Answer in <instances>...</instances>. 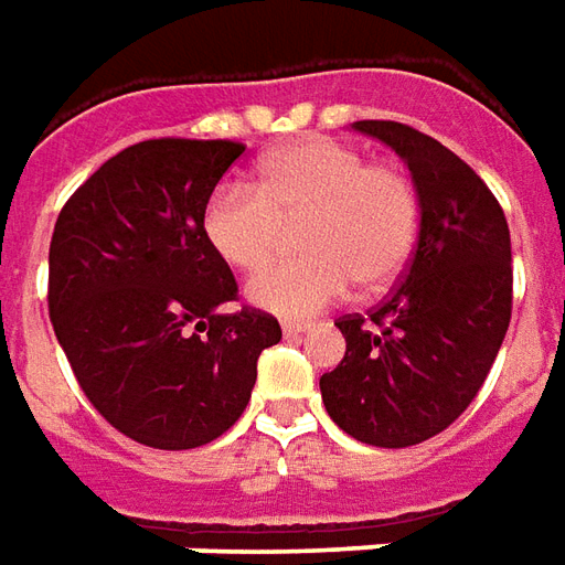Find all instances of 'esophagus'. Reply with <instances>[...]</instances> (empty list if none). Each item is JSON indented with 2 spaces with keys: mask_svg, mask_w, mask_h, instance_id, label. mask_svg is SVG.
Here are the masks:
<instances>
[{
  "mask_svg": "<svg viewBox=\"0 0 565 565\" xmlns=\"http://www.w3.org/2000/svg\"><path fill=\"white\" fill-rule=\"evenodd\" d=\"M308 330H311V323H306V320H284L281 323L284 335H302Z\"/></svg>",
  "mask_w": 565,
  "mask_h": 565,
  "instance_id": "obj_1",
  "label": "esophagus"
}]
</instances>
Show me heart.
I'll use <instances>...</instances> for the list:
<instances>
[{
  "mask_svg": "<svg viewBox=\"0 0 565 565\" xmlns=\"http://www.w3.org/2000/svg\"><path fill=\"white\" fill-rule=\"evenodd\" d=\"M302 254L250 278L247 299L281 318H306L356 281L381 290L405 269L417 245L420 199L412 174L393 162H366L335 139H306L271 150L257 184L223 181L202 211L211 250L233 269L266 266L296 223Z\"/></svg>",
  "mask_w": 565,
  "mask_h": 565,
  "instance_id": "heart-1",
  "label": "heart"
}]
</instances>
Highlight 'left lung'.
I'll list each match as a JSON object with an SVG mask.
<instances>
[{"instance_id": "left-lung-1", "label": "left lung", "mask_w": 565, "mask_h": 565, "mask_svg": "<svg viewBox=\"0 0 565 565\" xmlns=\"http://www.w3.org/2000/svg\"><path fill=\"white\" fill-rule=\"evenodd\" d=\"M354 129L391 145L420 199L403 281L369 315L335 320L348 351L320 379L323 405L356 441L408 448L469 408L511 320V238L497 196L441 141L396 120Z\"/></svg>"}]
</instances>
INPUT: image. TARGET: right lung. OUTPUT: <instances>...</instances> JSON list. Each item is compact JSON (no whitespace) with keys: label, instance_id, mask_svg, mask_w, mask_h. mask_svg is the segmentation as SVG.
Here are the masks:
<instances>
[{"label":"right lung","instance_id":"add662e5","mask_svg":"<svg viewBox=\"0 0 565 565\" xmlns=\"http://www.w3.org/2000/svg\"><path fill=\"white\" fill-rule=\"evenodd\" d=\"M245 145L150 139L103 162L56 217L47 311L81 391L139 445H209L242 417L278 320L238 284L202 211Z\"/></svg>","mask_w":565,"mask_h":565}]
</instances>
